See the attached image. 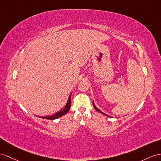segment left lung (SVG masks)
I'll use <instances>...</instances> for the list:
<instances>
[{"mask_svg": "<svg viewBox=\"0 0 161 161\" xmlns=\"http://www.w3.org/2000/svg\"><path fill=\"white\" fill-rule=\"evenodd\" d=\"M93 107L94 108H95V109H96V110L97 111H98V112H100V113H102V114H103V115H106V116H108V117H110V116H108V115H107V114H105V113H104L103 112H102L100 110H99V109L98 108H97L96 107V106H95V104H94V103H93Z\"/></svg>", "mask_w": 161, "mask_h": 161, "instance_id": "obj_1", "label": "left lung"}]
</instances>
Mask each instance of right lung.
I'll list each match as a JSON object with an SVG mask.
<instances>
[{"label":"right lung","mask_w":161,"mask_h":161,"mask_svg":"<svg viewBox=\"0 0 161 161\" xmlns=\"http://www.w3.org/2000/svg\"><path fill=\"white\" fill-rule=\"evenodd\" d=\"M71 95H72V93H70V95L69 96V97H68V102H67V104H66L65 107L61 109V110L59 111V112H57V113H55V114H54L53 115H49V116H40V117H41V118H44V119H57L58 118V117H60L63 115H64L65 114H66L67 113L69 108H70V106H71Z\"/></svg>","instance_id":"right-lung-1"}]
</instances>
